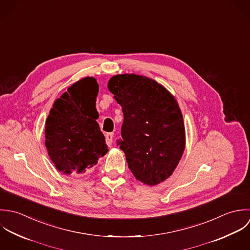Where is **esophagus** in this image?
I'll return each instance as SVG.
<instances>
[{
    "label": "esophagus",
    "instance_id": "obj_1",
    "mask_svg": "<svg viewBox=\"0 0 250 250\" xmlns=\"http://www.w3.org/2000/svg\"><path fill=\"white\" fill-rule=\"evenodd\" d=\"M113 137H114V133H112V132L107 133V134L105 135L107 145H111V144H112V142H113Z\"/></svg>",
    "mask_w": 250,
    "mask_h": 250
}]
</instances>
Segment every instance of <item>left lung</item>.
Listing matches in <instances>:
<instances>
[{
	"mask_svg": "<svg viewBox=\"0 0 250 250\" xmlns=\"http://www.w3.org/2000/svg\"><path fill=\"white\" fill-rule=\"evenodd\" d=\"M108 89L122 106V138L117 145L125 154L137 180L154 186L169 178L186 147L183 115L175 98L145 76L120 74Z\"/></svg>",
	"mask_w": 250,
	"mask_h": 250,
	"instance_id": "1",
	"label": "left lung"
}]
</instances>
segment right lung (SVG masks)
Wrapping results in <instances>:
<instances>
[{
	"label": "right lung",
	"mask_w": 250,
	"mask_h": 250,
	"mask_svg": "<svg viewBox=\"0 0 250 250\" xmlns=\"http://www.w3.org/2000/svg\"><path fill=\"white\" fill-rule=\"evenodd\" d=\"M99 84L79 80L56 100L45 124V146L51 160L64 174H81L97 165L108 151L96 121Z\"/></svg>",
	"instance_id": "add662e5"
}]
</instances>
